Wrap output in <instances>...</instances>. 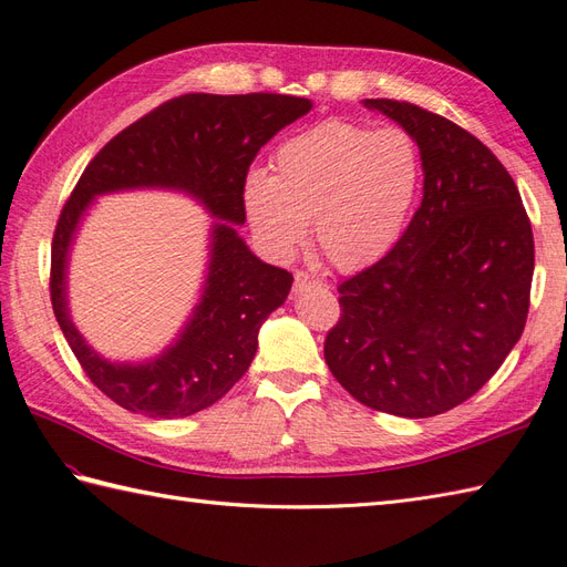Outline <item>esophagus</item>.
<instances>
[{
	"mask_svg": "<svg viewBox=\"0 0 567 567\" xmlns=\"http://www.w3.org/2000/svg\"><path fill=\"white\" fill-rule=\"evenodd\" d=\"M319 286H321V284L312 277V274L298 271V274H296V281H293V293L300 296V293H305V290H312V288H319Z\"/></svg>",
	"mask_w": 567,
	"mask_h": 567,
	"instance_id": "1",
	"label": "esophagus"
}]
</instances>
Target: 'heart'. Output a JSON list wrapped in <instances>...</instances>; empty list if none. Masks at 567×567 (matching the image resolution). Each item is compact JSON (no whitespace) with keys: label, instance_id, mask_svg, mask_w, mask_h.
I'll return each mask as SVG.
<instances>
[{"label":"heart","instance_id":"b5f03b06","mask_svg":"<svg viewBox=\"0 0 567 567\" xmlns=\"http://www.w3.org/2000/svg\"><path fill=\"white\" fill-rule=\"evenodd\" d=\"M421 182V146L406 130L323 120L279 144L271 175L250 169L241 203L267 252L288 257L312 221L321 252L357 271L400 244Z\"/></svg>","mask_w":567,"mask_h":567}]
</instances>
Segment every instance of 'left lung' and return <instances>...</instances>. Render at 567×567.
Wrapping results in <instances>:
<instances>
[{
  "instance_id": "left-lung-1",
  "label": "left lung",
  "mask_w": 567,
  "mask_h": 567,
  "mask_svg": "<svg viewBox=\"0 0 567 567\" xmlns=\"http://www.w3.org/2000/svg\"><path fill=\"white\" fill-rule=\"evenodd\" d=\"M364 106L419 142L423 200L400 244L338 286L323 357L357 402L427 419L473 398L523 336L535 238L516 182L477 136L406 101Z\"/></svg>"
}]
</instances>
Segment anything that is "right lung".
<instances>
[{
  "instance_id": "obj_1",
  "label": "right lung",
  "mask_w": 567,
  "mask_h": 567,
  "mask_svg": "<svg viewBox=\"0 0 567 567\" xmlns=\"http://www.w3.org/2000/svg\"><path fill=\"white\" fill-rule=\"evenodd\" d=\"M310 109V99L286 94H184L113 136L84 167L54 231L49 293L80 367L115 404L148 419H184L225 398L248 371L257 331L288 298L293 274L262 262L238 236L241 188L257 151ZM130 187L184 190L216 217L199 305L174 346L140 365L101 358L66 307V260L83 213L96 195Z\"/></svg>"
}]
</instances>
